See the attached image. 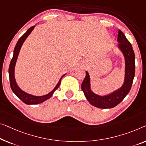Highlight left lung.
<instances>
[{
    "label": "left lung",
    "instance_id": "obj_1",
    "mask_svg": "<svg viewBox=\"0 0 146 146\" xmlns=\"http://www.w3.org/2000/svg\"><path fill=\"white\" fill-rule=\"evenodd\" d=\"M117 41L119 42L118 46L123 53L125 59V81L123 85L119 90H115L110 94L101 96L94 94L91 90L90 76L88 73L86 71V76L82 82L81 89L87 100L94 107L102 109L115 107L123 101L131 88L135 75V55L132 44L121 30H119Z\"/></svg>",
    "mask_w": 146,
    "mask_h": 146
}]
</instances>
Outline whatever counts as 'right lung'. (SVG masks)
<instances>
[{
  "instance_id": "add662e5",
  "label": "right lung",
  "mask_w": 146,
  "mask_h": 146,
  "mask_svg": "<svg viewBox=\"0 0 146 146\" xmlns=\"http://www.w3.org/2000/svg\"><path fill=\"white\" fill-rule=\"evenodd\" d=\"M34 27H35V25L32 26L31 27H30L29 29L27 30V32H26L23 36H21V37L19 38L18 41H17L14 50V55H13V58L10 62L9 69H8L11 89H12L13 92H14L21 101L24 102V103L26 104H28V105L40 104V103H42V102H44L45 100H46L49 99L52 96V94H54V91H55L56 89L59 87L61 82V80H62V77L65 75H64L62 76V77L60 79L59 82H58V83L57 84V85H56L55 88L53 89V90L51 91V92L48 93V94H46L44 96H33L31 94H27V93L23 92L22 90H21V89L19 88V87L17 86V84L16 82V79H15V77H14V69H15V66H16V61L17 59V56H18L19 50H20L21 47V46H22L23 42H24L26 38L29 35V34L31 33V31L33 30Z\"/></svg>"
}]
</instances>
